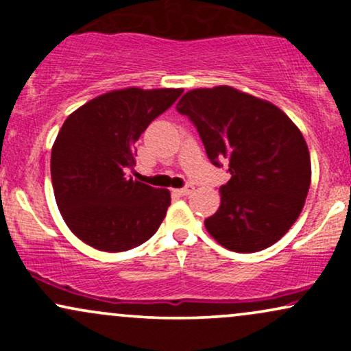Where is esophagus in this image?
I'll list each match as a JSON object with an SVG mask.
<instances>
[{
  "label": "esophagus",
  "instance_id": "obj_1",
  "mask_svg": "<svg viewBox=\"0 0 351 351\" xmlns=\"http://www.w3.org/2000/svg\"><path fill=\"white\" fill-rule=\"evenodd\" d=\"M193 191H195V186H193V184H186V186H184V188L176 189V193H178V195H181V196H188V195H191Z\"/></svg>",
  "mask_w": 351,
  "mask_h": 351
}]
</instances>
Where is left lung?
<instances>
[{
	"instance_id": "obj_1",
	"label": "left lung",
	"mask_w": 351,
	"mask_h": 351,
	"mask_svg": "<svg viewBox=\"0 0 351 351\" xmlns=\"http://www.w3.org/2000/svg\"><path fill=\"white\" fill-rule=\"evenodd\" d=\"M176 110L195 123L211 163L226 162L231 173L206 231L234 252L277 243L300 216L312 176L297 125L274 104L229 86L189 90Z\"/></svg>"
}]
</instances>
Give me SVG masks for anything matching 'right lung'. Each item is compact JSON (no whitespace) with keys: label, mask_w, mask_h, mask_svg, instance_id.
Listing matches in <instances>:
<instances>
[{"label":"right lung","mask_w":351,"mask_h":351,"mask_svg":"<svg viewBox=\"0 0 351 351\" xmlns=\"http://www.w3.org/2000/svg\"><path fill=\"white\" fill-rule=\"evenodd\" d=\"M183 88L138 87L88 100L67 117L52 145L51 178L58 208L80 241L106 252L143 244L167 216L171 198L128 178L135 143Z\"/></svg>","instance_id":"obj_1"}]
</instances>
